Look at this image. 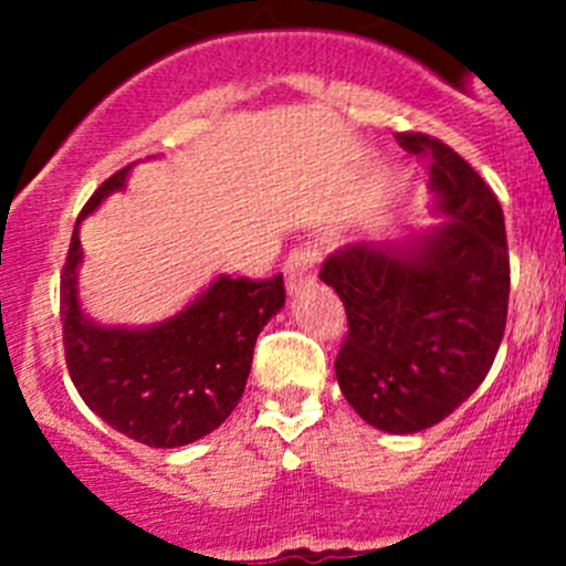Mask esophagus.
Masks as SVG:
<instances>
[{
  "label": "esophagus",
  "mask_w": 566,
  "mask_h": 566,
  "mask_svg": "<svg viewBox=\"0 0 566 566\" xmlns=\"http://www.w3.org/2000/svg\"><path fill=\"white\" fill-rule=\"evenodd\" d=\"M319 271V251L315 247H298L284 262V282L287 293H301L304 287L315 284Z\"/></svg>",
  "instance_id": "esophagus-1"
}]
</instances>
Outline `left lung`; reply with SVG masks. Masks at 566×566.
I'll return each instance as SVG.
<instances>
[{"instance_id": "left-lung-1", "label": "left lung", "mask_w": 566, "mask_h": 566, "mask_svg": "<svg viewBox=\"0 0 566 566\" xmlns=\"http://www.w3.org/2000/svg\"><path fill=\"white\" fill-rule=\"evenodd\" d=\"M427 161L443 224L356 243L319 279L347 312L336 380L367 424L410 436L447 419L490 373L504 339L510 251L504 210L476 169L427 134H397Z\"/></svg>"}]
</instances>
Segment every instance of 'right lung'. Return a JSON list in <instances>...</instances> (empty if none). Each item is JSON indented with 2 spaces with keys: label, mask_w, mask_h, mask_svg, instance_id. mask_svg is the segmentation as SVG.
Here are the masks:
<instances>
[{
  "label": "right lung",
  "mask_w": 566,
  "mask_h": 566,
  "mask_svg": "<svg viewBox=\"0 0 566 566\" xmlns=\"http://www.w3.org/2000/svg\"><path fill=\"white\" fill-rule=\"evenodd\" d=\"M130 167L112 175L84 205L60 284L67 373L87 408L108 427L153 449L199 441L241 402L260 331L284 306V279L216 276L186 310L161 323L101 325L78 301V227L108 193L123 191Z\"/></svg>",
  "instance_id": "obj_1"
}]
</instances>
